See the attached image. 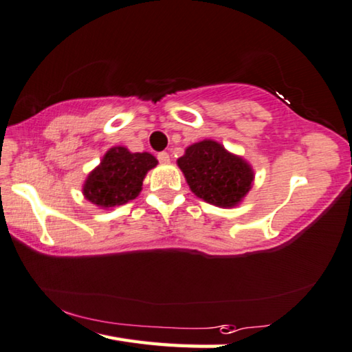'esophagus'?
<instances>
[{
    "mask_svg": "<svg viewBox=\"0 0 352 352\" xmlns=\"http://www.w3.org/2000/svg\"><path fill=\"white\" fill-rule=\"evenodd\" d=\"M157 158H158L160 163H169L170 162V157H169L168 152H160Z\"/></svg>",
    "mask_w": 352,
    "mask_h": 352,
    "instance_id": "esophagus-1",
    "label": "esophagus"
}]
</instances>
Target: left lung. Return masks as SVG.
I'll return each instance as SVG.
<instances>
[{"mask_svg": "<svg viewBox=\"0 0 352 352\" xmlns=\"http://www.w3.org/2000/svg\"><path fill=\"white\" fill-rule=\"evenodd\" d=\"M192 192L219 208H234L252 188L254 170L246 160L214 140L190 144L177 160Z\"/></svg>", "mask_w": 352, "mask_h": 352, "instance_id": "1", "label": "left lung"}]
</instances>
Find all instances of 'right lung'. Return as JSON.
Wrapping results in <instances>:
<instances>
[{"label":"right lung","mask_w":352,"mask_h":352,"mask_svg":"<svg viewBox=\"0 0 352 352\" xmlns=\"http://www.w3.org/2000/svg\"><path fill=\"white\" fill-rule=\"evenodd\" d=\"M157 163L149 152H131L124 146H115L87 175L82 195L101 209L121 206L142 192L146 174Z\"/></svg>","instance_id":"right-lung-1"}]
</instances>
